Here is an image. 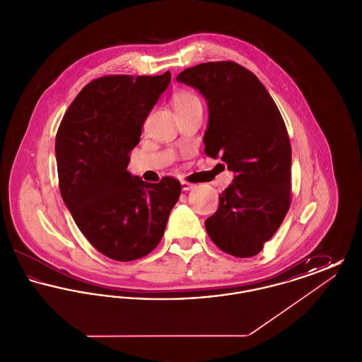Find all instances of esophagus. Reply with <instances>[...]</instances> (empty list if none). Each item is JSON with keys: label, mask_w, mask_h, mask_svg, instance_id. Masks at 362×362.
<instances>
[{"label": "esophagus", "mask_w": 362, "mask_h": 362, "mask_svg": "<svg viewBox=\"0 0 362 362\" xmlns=\"http://www.w3.org/2000/svg\"><path fill=\"white\" fill-rule=\"evenodd\" d=\"M180 185H182V189H183V191H189V189H192L195 187L194 185H191L189 182H182Z\"/></svg>", "instance_id": "1"}]
</instances>
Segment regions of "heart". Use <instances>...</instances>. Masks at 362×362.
<instances>
[{
	"label": "heart",
	"mask_w": 362,
	"mask_h": 362,
	"mask_svg": "<svg viewBox=\"0 0 362 362\" xmlns=\"http://www.w3.org/2000/svg\"><path fill=\"white\" fill-rule=\"evenodd\" d=\"M173 103H175V108L179 110V108H186L189 105H194V104H201L199 99L191 93V92H179L175 99H173Z\"/></svg>",
	"instance_id": "obj_1"
}]
</instances>
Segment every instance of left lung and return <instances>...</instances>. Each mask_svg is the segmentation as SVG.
<instances>
[{
	"mask_svg": "<svg viewBox=\"0 0 362 362\" xmlns=\"http://www.w3.org/2000/svg\"><path fill=\"white\" fill-rule=\"evenodd\" d=\"M176 81L205 98V152L235 173L205 221L207 235L229 255L254 257L291 205L292 149L284 119L258 77L235 62L201 64Z\"/></svg>",
	"mask_w": 362,
	"mask_h": 362,
	"instance_id": "1",
	"label": "left lung"
}]
</instances>
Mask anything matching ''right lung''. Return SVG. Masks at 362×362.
Wrapping results in <instances>:
<instances>
[{
    "label": "right lung",
    "instance_id": "1",
    "mask_svg": "<svg viewBox=\"0 0 362 362\" xmlns=\"http://www.w3.org/2000/svg\"><path fill=\"white\" fill-rule=\"evenodd\" d=\"M171 81L163 76H105L70 104L55 139L62 199L78 229L105 257L130 262L161 240L180 183H146L126 168L144 122Z\"/></svg>",
    "mask_w": 362,
    "mask_h": 362
}]
</instances>
